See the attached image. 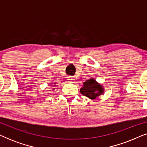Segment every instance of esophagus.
I'll return each instance as SVG.
<instances>
[{"mask_svg":"<svg viewBox=\"0 0 147 147\" xmlns=\"http://www.w3.org/2000/svg\"><path fill=\"white\" fill-rule=\"evenodd\" d=\"M68 80H69L71 82H72V83H74V81H75V79H74V78H72V77H69V79H68Z\"/></svg>","mask_w":147,"mask_h":147,"instance_id":"34e87169","label":"esophagus"}]
</instances>
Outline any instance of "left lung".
Wrapping results in <instances>:
<instances>
[{
	"instance_id": "8db88e82",
	"label": "left lung",
	"mask_w": 147,
	"mask_h": 147,
	"mask_svg": "<svg viewBox=\"0 0 147 147\" xmlns=\"http://www.w3.org/2000/svg\"><path fill=\"white\" fill-rule=\"evenodd\" d=\"M104 88L102 84L96 82L94 78L86 80L84 82L83 87L80 89L82 95L86 96L89 99L94 100L104 93Z\"/></svg>"
}]
</instances>
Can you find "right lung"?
Instances as JSON below:
<instances>
[{
	"label": "right lung",
	"instance_id": "right-lung-1",
	"mask_svg": "<svg viewBox=\"0 0 147 147\" xmlns=\"http://www.w3.org/2000/svg\"><path fill=\"white\" fill-rule=\"evenodd\" d=\"M56 83H55V84H55ZM53 90H55V88H53Z\"/></svg>",
	"mask_w": 147,
	"mask_h": 147
}]
</instances>
